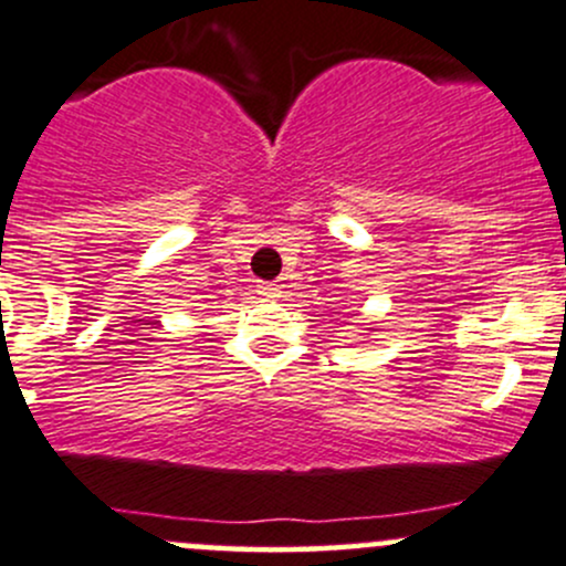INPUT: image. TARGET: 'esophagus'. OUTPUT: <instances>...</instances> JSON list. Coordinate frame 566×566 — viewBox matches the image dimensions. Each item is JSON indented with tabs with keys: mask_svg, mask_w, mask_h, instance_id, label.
<instances>
[{
	"mask_svg": "<svg viewBox=\"0 0 566 566\" xmlns=\"http://www.w3.org/2000/svg\"><path fill=\"white\" fill-rule=\"evenodd\" d=\"M258 293L263 295V298H279V293H282V287L273 282H258Z\"/></svg>",
	"mask_w": 566,
	"mask_h": 566,
	"instance_id": "esophagus-1",
	"label": "esophagus"
}]
</instances>
